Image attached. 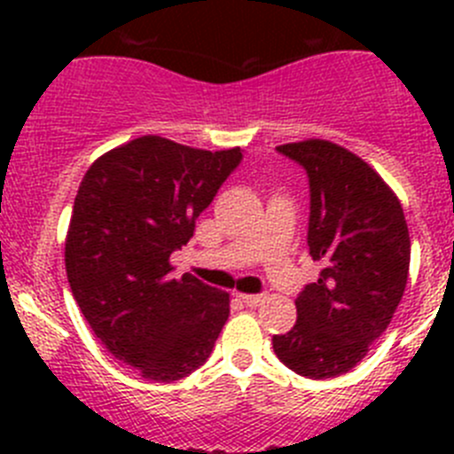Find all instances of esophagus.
<instances>
[{
  "mask_svg": "<svg viewBox=\"0 0 454 454\" xmlns=\"http://www.w3.org/2000/svg\"><path fill=\"white\" fill-rule=\"evenodd\" d=\"M239 298L243 300V302H246L247 307H259V304H262L263 300H266V298H263V295H250V293H240Z\"/></svg>",
  "mask_w": 454,
  "mask_h": 454,
  "instance_id": "obj_1",
  "label": "esophagus"
}]
</instances>
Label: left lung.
I'll list each match as a JSON object with an SVG mask.
<instances>
[{
	"mask_svg": "<svg viewBox=\"0 0 454 454\" xmlns=\"http://www.w3.org/2000/svg\"><path fill=\"white\" fill-rule=\"evenodd\" d=\"M277 150L307 170L309 254L323 270L295 300L293 330L272 336V348L298 375L327 380L352 371L391 323L407 286V220L388 184L346 147L309 138Z\"/></svg>",
	"mask_w": 454,
	"mask_h": 454,
	"instance_id": "obj_1",
	"label": "left lung"
}]
</instances>
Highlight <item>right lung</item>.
<instances>
[{
	"label": "right lung",
	"instance_id": "obj_1",
	"mask_svg": "<svg viewBox=\"0 0 454 454\" xmlns=\"http://www.w3.org/2000/svg\"><path fill=\"white\" fill-rule=\"evenodd\" d=\"M240 147L208 152L140 136L88 168L66 236L72 295L102 346L152 382L202 366L230 318V293L192 275L172 279L170 254L240 163Z\"/></svg>",
	"mask_w": 454,
	"mask_h": 454
}]
</instances>
